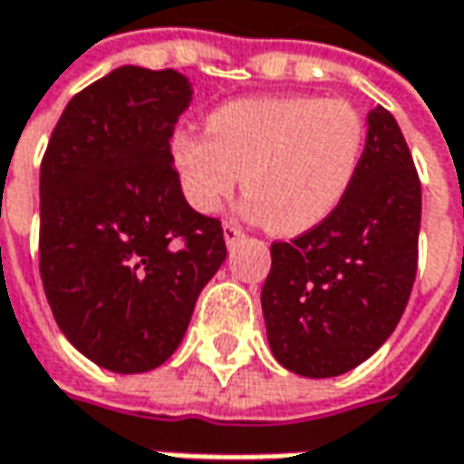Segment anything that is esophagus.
<instances>
[{"label":"esophagus","instance_id":"34e87169","mask_svg":"<svg viewBox=\"0 0 464 464\" xmlns=\"http://www.w3.org/2000/svg\"><path fill=\"white\" fill-rule=\"evenodd\" d=\"M242 237H245V235H242V229H239L235 222H225V242L229 247H232L235 242H239Z\"/></svg>","mask_w":464,"mask_h":464}]
</instances>
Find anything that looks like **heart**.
<instances>
[{"mask_svg":"<svg viewBox=\"0 0 464 464\" xmlns=\"http://www.w3.org/2000/svg\"><path fill=\"white\" fill-rule=\"evenodd\" d=\"M207 127L209 135L179 132L170 142L186 201L217 214L242 181L247 217L285 237L340 207L365 148V122L344 99H237L214 109Z\"/></svg>","mask_w":464,"mask_h":464,"instance_id":"obj_1","label":"heart"}]
</instances>
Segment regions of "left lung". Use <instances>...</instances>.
<instances>
[{
    "instance_id": "obj_1",
    "label": "left lung",
    "mask_w": 464,
    "mask_h": 464,
    "mask_svg": "<svg viewBox=\"0 0 464 464\" xmlns=\"http://www.w3.org/2000/svg\"><path fill=\"white\" fill-rule=\"evenodd\" d=\"M421 183L399 122L368 114L360 166L340 207L291 242L270 245L260 294L270 353L304 378H334L365 362L411 296Z\"/></svg>"
}]
</instances>
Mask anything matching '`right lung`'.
I'll use <instances>...</instances> for the list:
<instances>
[{
  "label": "right lung",
  "instance_id": "1",
  "mask_svg": "<svg viewBox=\"0 0 464 464\" xmlns=\"http://www.w3.org/2000/svg\"><path fill=\"white\" fill-rule=\"evenodd\" d=\"M191 99L173 68H114L68 102L40 166L45 296L65 340L111 372L163 365L227 257L170 158Z\"/></svg>",
  "mask_w": 464,
  "mask_h": 464
}]
</instances>
